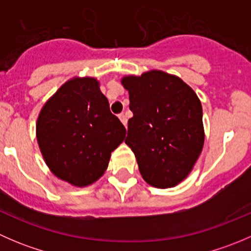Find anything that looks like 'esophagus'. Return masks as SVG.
Returning <instances> with one entry per match:
<instances>
[{
	"instance_id": "esophagus-1",
	"label": "esophagus",
	"mask_w": 251,
	"mask_h": 251,
	"mask_svg": "<svg viewBox=\"0 0 251 251\" xmlns=\"http://www.w3.org/2000/svg\"><path fill=\"white\" fill-rule=\"evenodd\" d=\"M119 119H120V121L124 124V126L126 127V125H127V118H126L125 114H120V115H119Z\"/></svg>"
}]
</instances>
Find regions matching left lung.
<instances>
[{"label": "left lung", "instance_id": "obj_1", "mask_svg": "<svg viewBox=\"0 0 251 251\" xmlns=\"http://www.w3.org/2000/svg\"><path fill=\"white\" fill-rule=\"evenodd\" d=\"M130 109L125 143L132 149L144 181L170 188L183 181L204 146L203 109L197 93L176 75L149 70L127 75Z\"/></svg>", "mask_w": 251, "mask_h": 251}]
</instances>
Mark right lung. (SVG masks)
<instances>
[{
	"label": "right lung",
	"mask_w": 251,
	"mask_h": 251,
	"mask_svg": "<svg viewBox=\"0 0 251 251\" xmlns=\"http://www.w3.org/2000/svg\"><path fill=\"white\" fill-rule=\"evenodd\" d=\"M126 130L109 109L95 77H73L45 103L36 138L54 176L75 187L92 184L107 170Z\"/></svg>",
	"instance_id": "1"
}]
</instances>
